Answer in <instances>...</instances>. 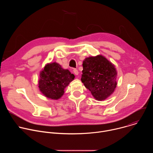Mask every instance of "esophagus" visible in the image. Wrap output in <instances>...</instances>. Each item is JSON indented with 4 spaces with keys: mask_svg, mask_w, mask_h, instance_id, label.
I'll return each instance as SVG.
<instances>
[{
    "mask_svg": "<svg viewBox=\"0 0 153 153\" xmlns=\"http://www.w3.org/2000/svg\"><path fill=\"white\" fill-rule=\"evenodd\" d=\"M73 72H74V73L76 75H78V74H79V71H78V70H77V69H74V70H73Z\"/></svg>",
    "mask_w": 153,
    "mask_h": 153,
    "instance_id": "34e87169",
    "label": "esophagus"
}]
</instances>
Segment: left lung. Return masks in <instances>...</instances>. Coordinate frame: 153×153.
<instances>
[{
	"label": "left lung",
	"mask_w": 153,
	"mask_h": 153,
	"mask_svg": "<svg viewBox=\"0 0 153 153\" xmlns=\"http://www.w3.org/2000/svg\"><path fill=\"white\" fill-rule=\"evenodd\" d=\"M82 82L97 100H103L114 91L117 71L114 65L102 55L86 58L83 62Z\"/></svg>",
	"instance_id": "obj_1"
}]
</instances>
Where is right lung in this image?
I'll list each match as a JSON object with an SVG mask.
<instances>
[{
	"mask_svg": "<svg viewBox=\"0 0 153 153\" xmlns=\"http://www.w3.org/2000/svg\"><path fill=\"white\" fill-rule=\"evenodd\" d=\"M75 76L68 70H65L56 63L46 65L40 73L39 88L45 97L57 100L64 94L65 88Z\"/></svg>",
	"mask_w": 153,
	"mask_h": 153,
	"instance_id": "1",
	"label": "right lung"
}]
</instances>
